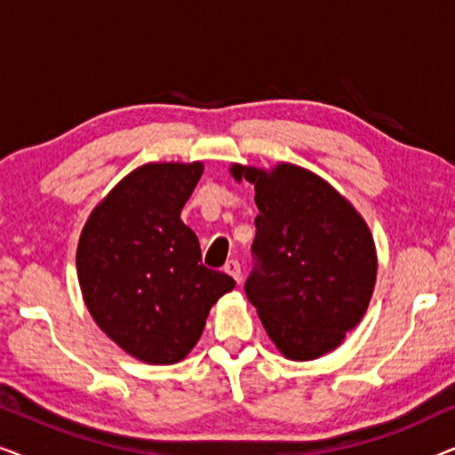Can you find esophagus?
<instances>
[{"instance_id": "34e87169", "label": "esophagus", "mask_w": 455, "mask_h": 455, "mask_svg": "<svg viewBox=\"0 0 455 455\" xmlns=\"http://www.w3.org/2000/svg\"><path fill=\"white\" fill-rule=\"evenodd\" d=\"M223 271H226L228 273V275H232L234 279H235V282H242V269H240V263H238V260H228V263H226V267H223Z\"/></svg>"}]
</instances>
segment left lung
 Segmentation results:
<instances>
[{"label":"left lung","mask_w":455,"mask_h":455,"mask_svg":"<svg viewBox=\"0 0 455 455\" xmlns=\"http://www.w3.org/2000/svg\"><path fill=\"white\" fill-rule=\"evenodd\" d=\"M254 186V269L244 291L277 350L315 360L344 341L369 308L377 279L366 221L331 184L291 164L271 172L234 164Z\"/></svg>","instance_id":"left-lung-1"}]
</instances>
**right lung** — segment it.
<instances>
[{
	"mask_svg": "<svg viewBox=\"0 0 455 455\" xmlns=\"http://www.w3.org/2000/svg\"><path fill=\"white\" fill-rule=\"evenodd\" d=\"M203 164H147L92 209L76 251L78 283L99 329L148 364L186 358L209 310L235 282L207 269L180 220Z\"/></svg>",
	"mask_w": 455,
	"mask_h": 455,
	"instance_id": "obj_1",
	"label": "right lung"
}]
</instances>
